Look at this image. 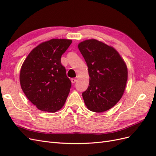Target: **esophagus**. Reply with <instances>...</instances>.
Masks as SVG:
<instances>
[{
  "label": "esophagus",
  "instance_id": "obj_1",
  "mask_svg": "<svg viewBox=\"0 0 156 156\" xmlns=\"http://www.w3.org/2000/svg\"><path fill=\"white\" fill-rule=\"evenodd\" d=\"M77 80H76V78H72V79H71V82H72V83H75L76 82Z\"/></svg>",
  "mask_w": 156,
  "mask_h": 156
}]
</instances>
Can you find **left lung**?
<instances>
[{"label": "left lung", "mask_w": 156, "mask_h": 156, "mask_svg": "<svg viewBox=\"0 0 156 156\" xmlns=\"http://www.w3.org/2000/svg\"><path fill=\"white\" fill-rule=\"evenodd\" d=\"M78 47L90 76L89 86L82 93L84 103L92 112H105L116 105L123 94L127 65L116 50L97 40H86Z\"/></svg>", "instance_id": "obj_1"}]
</instances>
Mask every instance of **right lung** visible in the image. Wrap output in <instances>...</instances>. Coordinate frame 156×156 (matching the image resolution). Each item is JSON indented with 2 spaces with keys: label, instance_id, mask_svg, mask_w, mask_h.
<instances>
[{
  "label": "right lung",
  "instance_id": "right-lung-1",
  "mask_svg": "<svg viewBox=\"0 0 156 156\" xmlns=\"http://www.w3.org/2000/svg\"><path fill=\"white\" fill-rule=\"evenodd\" d=\"M72 40L51 39L31 51L21 66L20 82L27 99L38 109L55 112L65 105L71 82L61 57Z\"/></svg>",
  "mask_w": 156,
  "mask_h": 156
}]
</instances>
